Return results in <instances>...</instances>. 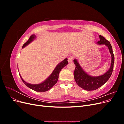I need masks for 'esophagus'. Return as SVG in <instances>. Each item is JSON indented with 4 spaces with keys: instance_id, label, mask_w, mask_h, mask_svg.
<instances>
[{
    "instance_id": "esophagus-1",
    "label": "esophagus",
    "mask_w": 124,
    "mask_h": 124,
    "mask_svg": "<svg viewBox=\"0 0 124 124\" xmlns=\"http://www.w3.org/2000/svg\"><path fill=\"white\" fill-rule=\"evenodd\" d=\"M73 59V56H69V57L68 58V62H72Z\"/></svg>"
}]
</instances>
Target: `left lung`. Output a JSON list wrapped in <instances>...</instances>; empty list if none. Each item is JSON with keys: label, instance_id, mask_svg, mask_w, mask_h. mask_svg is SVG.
Here are the masks:
<instances>
[{"label": "left lung", "instance_id": "left-lung-1", "mask_svg": "<svg viewBox=\"0 0 124 124\" xmlns=\"http://www.w3.org/2000/svg\"><path fill=\"white\" fill-rule=\"evenodd\" d=\"M99 38L100 41H98L97 44L106 45L108 47L111 55L112 59L110 68L107 72L98 77L91 76L85 72L84 70L82 69L77 59H75L73 61L74 65H76V68H75L73 73L75 81L80 87L88 91L96 90L106 83L109 79L113 70L114 56L111 44L109 41L106 40L103 36L99 35Z\"/></svg>", "mask_w": 124, "mask_h": 124}]
</instances>
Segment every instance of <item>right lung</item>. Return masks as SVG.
I'll return each instance as SVG.
<instances>
[{
    "label": "right lung",
    "instance_id": "obj_1",
    "mask_svg": "<svg viewBox=\"0 0 124 124\" xmlns=\"http://www.w3.org/2000/svg\"><path fill=\"white\" fill-rule=\"evenodd\" d=\"M36 38V36L35 35H31L28 41L24 44L22 48L26 46H27L28 44L31 43V41H32L33 40ZM68 59L66 58L63 61L59 63L56 66L55 68L54 69L53 72L50 75L46 80H45L42 83L38 84H29L26 82L21 77V75L20 74V76L21 78L22 81L23 82V83L31 89L33 90V91L38 92H45L46 91H48V90L52 88L53 87V86L55 85V84L57 83V82L58 79V76L60 71L61 70L66 66L67 65H68Z\"/></svg>",
    "mask_w": 124,
    "mask_h": 124
}]
</instances>
